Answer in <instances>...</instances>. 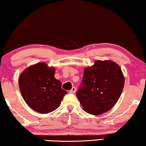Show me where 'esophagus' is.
Instances as JSON below:
<instances>
[{
    "label": "esophagus",
    "mask_w": 146,
    "mask_h": 146,
    "mask_svg": "<svg viewBox=\"0 0 146 146\" xmlns=\"http://www.w3.org/2000/svg\"><path fill=\"white\" fill-rule=\"evenodd\" d=\"M69 92L70 93H75V92H76V88H75V87H73Z\"/></svg>",
    "instance_id": "obj_1"
}]
</instances>
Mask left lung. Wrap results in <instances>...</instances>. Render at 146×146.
Here are the masks:
<instances>
[{"label":"left lung","mask_w":146,"mask_h":146,"mask_svg":"<svg viewBox=\"0 0 146 146\" xmlns=\"http://www.w3.org/2000/svg\"><path fill=\"white\" fill-rule=\"evenodd\" d=\"M125 84L121 69L111 60H97L85 69L76 96L88 113L99 115L108 112L121 96Z\"/></svg>","instance_id":"1"}]
</instances>
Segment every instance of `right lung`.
<instances>
[{"label": "right lung", "instance_id": "right-lung-1", "mask_svg": "<svg viewBox=\"0 0 146 146\" xmlns=\"http://www.w3.org/2000/svg\"><path fill=\"white\" fill-rule=\"evenodd\" d=\"M55 69L44 62L30 66L19 79V89L24 100L32 109L46 114L56 110L67 92L54 76Z\"/></svg>", "mask_w": 146, "mask_h": 146}]
</instances>
